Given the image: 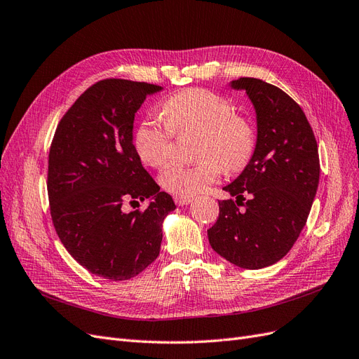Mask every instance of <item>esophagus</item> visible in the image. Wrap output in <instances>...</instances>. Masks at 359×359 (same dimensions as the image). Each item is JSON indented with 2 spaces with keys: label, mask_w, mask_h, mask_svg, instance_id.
<instances>
[{
  "label": "esophagus",
  "mask_w": 359,
  "mask_h": 359,
  "mask_svg": "<svg viewBox=\"0 0 359 359\" xmlns=\"http://www.w3.org/2000/svg\"><path fill=\"white\" fill-rule=\"evenodd\" d=\"M193 202V198L190 196H175V203L178 206H184V205H189Z\"/></svg>",
  "instance_id": "esophagus-1"
}]
</instances>
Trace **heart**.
Listing matches in <instances>:
<instances>
[{"label": "heart", "instance_id": "b5f03b06", "mask_svg": "<svg viewBox=\"0 0 359 359\" xmlns=\"http://www.w3.org/2000/svg\"><path fill=\"white\" fill-rule=\"evenodd\" d=\"M198 133L194 166L170 165L160 173V186L175 196H194L220 180L222 170L243 172L257 148L252 119L235 114L226 95L205 88H189L161 104V119L145 118L133 135L137 157L148 166L165 165L173 149V135Z\"/></svg>", "mask_w": 359, "mask_h": 359}]
</instances>
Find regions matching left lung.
Here are the masks:
<instances>
[{
  "label": "left lung",
  "mask_w": 359,
  "mask_h": 359,
  "mask_svg": "<svg viewBox=\"0 0 359 359\" xmlns=\"http://www.w3.org/2000/svg\"><path fill=\"white\" fill-rule=\"evenodd\" d=\"M231 86L245 90L255 106L257 148L223 189L236 199L219 201L208 240L231 264L260 269L285 257L307 223L319 184L318 142L301 106L276 85L240 78Z\"/></svg>",
  "instance_id": "left-lung-1"
}]
</instances>
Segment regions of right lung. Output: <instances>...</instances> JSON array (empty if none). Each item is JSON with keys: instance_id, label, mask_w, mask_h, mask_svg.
<instances>
[{"instance_id": "obj_1", "label": "right lung", "mask_w": 359, "mask_h": 359, "mask_svg": "<svg viewBox=\"0 0 359 359\" xmlns=\"http://www.w3.org/2000/svg\"><path fill=\"white\" fill-rule=\"evenodd\" d=\"M160 90L126 79L97 82L64 114L52 139V223L76 262L103 278L128 280L153 264L163 220L175 210L133 147L135 114ZM148 197L145 212L125 211L126 204Z\"/></svg>"}]
</instances>
